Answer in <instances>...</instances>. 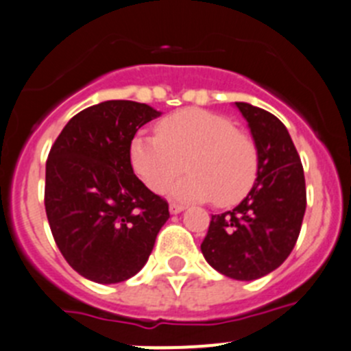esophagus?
Here are the masks:
<instances>
[{
    "instance_id": "1",
    "label": "esophagus",
    "mask_w": 351,
    "mask_h": 351,
    "mask_svg": "<svg viewBox=\"0 0 351 351\" xmlns=\"http://www.w3.org/2000/svg\"><path fill=\"white\" fill-rule=\"evenodd\" d=\"M169 208H170V212H172V213H179V212H182V210H184L186 206L182 205V203H176V202H172V203H170Z\"/></svg>"
}]
</instances>
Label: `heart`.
<instances>
[{
	"label": "heart",
	"instance_id": "obj_1",
	"mask_svg": "<svg viewBox=\"0 0 351 351\" xmlns=\"http://www.w3.org/2000/svg\"><path fill=\"white\" fill-rule=\"evenodd\" d=\"M156 132L136 134L129 152L132 169L152 191H165L184 170V160L191 173L172 189L181 199H215L231 206L246 198L258 179V143L229 117L179 110L160 120Z\"/></svg>",
	"mask_w": 351,
	"mask_h": 351
}]
</instances>
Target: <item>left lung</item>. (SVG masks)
<instances>
[{"label":"left lung","mask_w":351,"mask_h":351,"mask_svg":"<svg viewBox=\"0 0 351 351\" xmlns=\"http://www.w3.org/2000/svg\"><path fill=\"white\" fill-rule=\"evenodd\" d=\"M236 106L258 143V179L234 210L212 215L202 253L223 276L253 281L278 269L295 248L306 208L305 173L278 117L248 103Z\"/></svg>","instance_id":"obj_1"}]
</instances>
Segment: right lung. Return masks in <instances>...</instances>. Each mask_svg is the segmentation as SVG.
<instances>
[{
	"label": "right lung",
	"mask_w": 351,
	"mask_h": 351,
	"mask_svg": "<svg viewBox=\"0 0 351 351\" xmlns=\"http://www.w3.org/2000/svg\"><path fill=\"white\" fill-rule=\"evenodd\" d=\"M160 112L110 99L69 120L46 160L45 208L56 246L86 279L113 285L132 278L170 217L131 165V141Z\"/></svg>",
	"instance_id": "add662e5"
}]
</instances>
